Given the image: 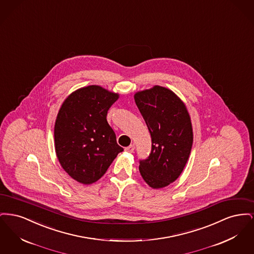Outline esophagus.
I'll list each match as a JSON object with an SVG mask.
<instances>
[{
  "instance_id": "esophagus-1",
  "label": "esophagus",
  "mask_w": 254,
  "mask_h": 254,
  "mask_svg": "<svg viewBox=\"0 0 254 254\" xmlns=\"http://www.w3.org/2000/svg\"><path fill=\"white\" fill-rule=\"evenodd\" d=\"M134 148H135V146H134V145H128V146H127V147L125 148V150H126L127 152L132 153L133 151H134Z\"/></svg>"
}]
</instances>
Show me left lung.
<instances>
[{
  "label": "left lung",
  "mask_w": 254,
  "mask_h": 254,
  "mask_svg": "<svg viewBox=\"0 0 254 254\" xmlns=\"http://www.w3.org/2000/svg\"><path fill=\"white\" fill-rule=\"evenodd\" d=\"M134 99L151 136V151L140 160V173L151 188H165L180 176L190 157V117L181 100L163 86L137 92Z\"/></svg>",
  "instance_id": "1"
}]
</instances>
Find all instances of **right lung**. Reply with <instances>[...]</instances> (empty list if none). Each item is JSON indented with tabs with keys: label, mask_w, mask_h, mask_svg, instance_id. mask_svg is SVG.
<instances>
[{
	"label": "right lung",
	"mask_w": 254,
	"mask_h": 254,
	"mask_svg": "<svg viewBox=\"0 0 254 254\" xmlns=\"http://www.w3.org/2000/svg\"><path fill=\"white\" fill-rule=\"evenodd\" d=\"M119 95L89 85L74 91L61 107L54 127L55 150L62 168L74 180H99L124 148L107 121Z\"/></svg>",
	"instance_id": "add662e5"
}]
</instances>
